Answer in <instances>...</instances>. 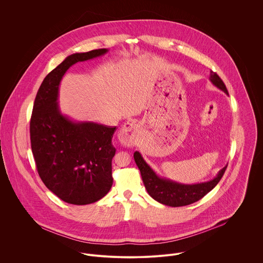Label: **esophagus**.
<instances>
[{"label": "esophagus", "instance_id": "obj_1", "mask_svg": "<svg viewBox=\"0 0 263 263\" xmlns=\"http://www.w3.org/2000/svg\"><path fill=\"white\" fill-rule=\"evenodd\" d=\"M138 124L136 122H126L122 125L118 136L121 144L125 147H133L138 141Z\"/></svg>", "mask_w": 263, "mask_h": 263}]
</instances>
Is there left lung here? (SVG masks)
Listing matches in <instances>:
<instances>
[{
    "instance_id": "obj_1",
    "label": "left lung",
    "mask_w": 263,
    "mask_h": 263,
    "mask_svg": "<svg viewBox=\"0 0 263 263\" xmlns=\"http://www.w3.org/2000/svg\"><path fill=\"white\" fill-rule=\"evenodd\" d=\"M209 80L214 86L229 95L224 82L216 73L211 72ZM134 158L141 171L143 182L151 197L162 204L173 208L188 205L202 198L219 183L228 166L226 165L223 169H221L217 176L212 180L195 184H183L159 176L144 160L140 152H135Z\"/></svg>"
}]
</instances>
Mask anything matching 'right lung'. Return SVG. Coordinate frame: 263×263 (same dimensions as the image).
<instances>
[{"label":"right lung","instance_id":"1","mask_svg":"<svg viewBox=\"0 0 263 263\" xmlns=\"http://www.w3.org/2000/svg\"><path fill=\"white\" fill-rule=\"evenodd\" d=\"M107 52L101 48L67 57L44 78L33 105L30 140L38 174L46 187L71 204L93 203L110 190L115 127L63 114L58 102L60 85L73 65Z\"/></svg>","mask_w":263,"mask_h":263}]
</instances>
